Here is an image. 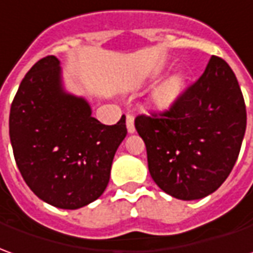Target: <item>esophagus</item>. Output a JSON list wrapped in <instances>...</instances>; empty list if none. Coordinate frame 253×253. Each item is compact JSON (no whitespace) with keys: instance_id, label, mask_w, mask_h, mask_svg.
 <instances>
[{"instance_id":"1","label":"esophagus","mask_w":253,"mask_h":253,"mask_svg":"<svg viewBox=\"0 0 253 253\" xmlns=\"http://www.w3.org/2000/svg\"><path fill=\"white\" fill-rule=\"evenodd\" d=\"M126 126L128 133H134V131H135V127H134V116L131 113H127L126 115Z\"/></svg>"}]
</instances>
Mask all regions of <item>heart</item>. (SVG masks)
Listing matches in <instances>:
<instances>
[{"label": "heart", "instance_id": "b5f03b06", "mask_svg": "<svg viewBox=\"0 0 253 253\" xmlns=\"http://www.w3.org/2000/svg\"><path fill=\"white\" fill-rule=\"evenodd\" d=\"M183 87H184V82L181 77H171L163 85L159 87V90L156 91V102L159 105H163V106L174 102V99L180 95Z\"/></svg>", "mask_w": 253, "mask_h": 253}]
</instances>
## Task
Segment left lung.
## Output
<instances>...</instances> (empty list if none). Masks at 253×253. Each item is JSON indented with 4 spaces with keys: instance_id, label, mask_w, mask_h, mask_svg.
I'll use <instances>...</instances> for the list:
<instances>
[{
    "instance_id": "1",
    "label": "left lung",
    "mask_w": 253,
    "mask_h": 253,
    "mask_svg": "<svg viewBox=\"0 0 253 253\" xmlns=\"http://www.w3.org/2000/svg\"><path fill=\"white\" fill-rule=\"evenodd\" d=\"M134 125L158 187L192 201L216 191L231 173L247 128V109L234 72L212 55L202 76L168 109L138 115Z\"/></svg>"
}]
</instances>
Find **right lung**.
Here are the masks:
<instances>
[{
	"mask_svg": "<svg viewBox=\"0 0 253 253\" xmlns=\"http://www.w3.org/2000/svg\"><path fill=\"white\" fill-rule=\"evenodd\" d=\"M126 116L106 126L83 98L62 90L59 61L48 55L26 73L9 112V137L20 174L37 197L77 209L102 195Z\"/></svg>",
	"mask_w": 253,
	"mask_h": 253,
	"instance_id": "add662e5",
	"label": "right lung"
}]
</instances>
